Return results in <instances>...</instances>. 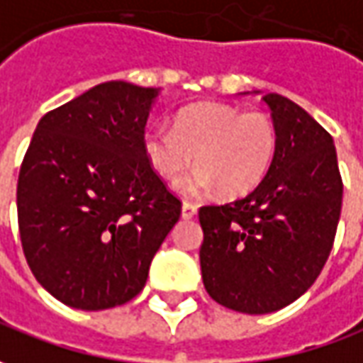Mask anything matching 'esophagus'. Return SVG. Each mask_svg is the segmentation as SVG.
<instances>
[{
  "label": "esophagus",
  "mask_w": 363,
  "mask_h": 363,
  "mask_svg": "<svg viewBox=\"0 0 363 363\" xmlns=\"http://www.w3.org/2000/svg\"><path fill=\"white\" fill-rule=\"evenodd\" d=\"M196 213H197V206L189 203V201H184V206H182V217H184V219H194Z\"/></svg>",
  "instance_id": "esophagus-1"
}]
</instances>
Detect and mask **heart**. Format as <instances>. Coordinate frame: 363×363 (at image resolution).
<instances>
[{"instance_id":"heart-1","label":"heart","mask_w":363,"mask_h":363,"mask_svg":"<svg viewBox=\"0 0 363 363\" xmlns=\"http://www.w3.org/2000/svg\"><path fill=\"white\" fill-rule=\"evenodd\" d=\"M144 156L164 179H176L191 166L196 172L177 179L184 197L245 196L269 174L279 146L277 126L261 110L203 102L182 108L174 128L154 124L144 132Z\"/></svg>"}]
</instances>
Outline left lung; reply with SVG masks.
<instances>
[{"label": "left lung", "mask_w": 363, "mask_h": 363, "mask_svg": "<svg viewBox=\"0 0 363 363\" xmlns=\"http://www.w3.org/2000/svg\"><path fill=\"white\" fill-rule=\"evenodd\" d=\"M262 101L279 134L269 174L249 196L199 209L206 291L243 314L281 311L314 284L334 245L344 191L328 132L277 92Z\"/></svg>", "instance_id": "1"}]
</instances>
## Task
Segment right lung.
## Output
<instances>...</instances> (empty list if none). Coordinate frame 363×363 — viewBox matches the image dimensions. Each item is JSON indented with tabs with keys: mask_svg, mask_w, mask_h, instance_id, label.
Returning <instances> with one entry per match:
<instances>
[{
	"mask_svg": "<svg viewBox=\"0 0 363 363\" xmlns=\"http://www.w3.org/2000/svg\"><path fill=\"white\" fill-rule=\"evenodd\" d=\"M156 89L92 86L47 112L17 179V221L35 279L57 301L104 311L132 301L182 213L144 156Z\"/></svg>",
	"mask_w": 363,
	"mask_h": 363,
	"instance_id": "add662e5",
	"label": "right lung"
}]
</instances>
